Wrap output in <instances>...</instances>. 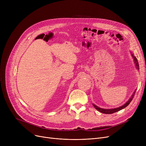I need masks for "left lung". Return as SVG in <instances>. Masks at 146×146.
Instances as JSON below:
<instances>
[{"label": "left lung", "instance_id": "1", "mask_svg": "<svg viewBox=\"0 0 146 146\" xmlns=\"http://www.w3.org/2000/svg\"><path fill=\"white\" fill-rule=\"evenodd\" d=\"M131 55H132L133 58H134V63H135V64L136 68H137V70H139V62H138V60H137V58L134 56L133 54H132ZM135 91H136V90H135V92L133 93V94L132 95L131 97L129 99V100H128L124 105H122V106H120V107H118V108H113V109H103V108H99V107L97 106H96V105H95V104H93V105H94V106L95 107V108L96 110H97L98 111H99V112H102V113H106V114H111V113H114V112H118V111H120V110H122V109H124V108H125V107H127V106L129 104V103L131 102L132 99H133V98H134V95H135Z\"/></svg>", "mask_w": 146, "mask_h": 146}]
</instances>
